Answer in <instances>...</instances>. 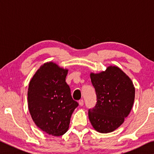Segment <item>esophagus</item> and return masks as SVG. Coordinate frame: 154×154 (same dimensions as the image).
Returning a JSON list of instances; mask_svg holds the SVG:
<instances>
[{"instance_id": "esophagus-1", "label": "esophagus", "mask_w": 154, "mask_h": 154, "mask_svg": "<svg viewBox=\"0 0 154 154\" xmlns=\"http://www.w3.org/2000/svg\"><path fill=\"white\" fill-rule=\"evenodd\" d=\"M83 103H84V101H83V100H79V105L80 106H83Z\"/></svg>"}]
</instances>
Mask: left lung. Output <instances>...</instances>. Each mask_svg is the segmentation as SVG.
Masks as SVG:
<instances>
[{
    "label": "left lung",
    "mask_w": 154,
    "mask_h": 154,
    "mask_svg": "<svg viewBox=\"0 0 154 154\" xmlns=\"http://www.w3.org/2000/svg\"><path fill=\"white\" fill-rule=\"evenodd\" d=\"M96 94L94 107L88 110L90 121L96 131L108 133L124 123L133 105L135 89L131 79L117 66L90 74Z\"/></svg>",
    "instance_id": "obj_1"
}]
</instances>
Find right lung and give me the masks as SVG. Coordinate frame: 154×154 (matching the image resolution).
Returning a JSON list of instances; mask_svg holds the SVG:
<instances>
[{"label":"right lung","mask_w":154,"mask_h":154,"mask_svg":"<svg viewBox=\"0 0 154 154\" xmlns=\"http://www.w3.org/2000/svg\"><path fill=\"white\" fill-rule=\"evenodd\" d=\"M67 72V69L47 62L34 75L28 86L31 117L41 130L53 136H61L67 131L72 112L79 105L66 82Z\"/></svg>","instance_id":"1"}]
</instances>
